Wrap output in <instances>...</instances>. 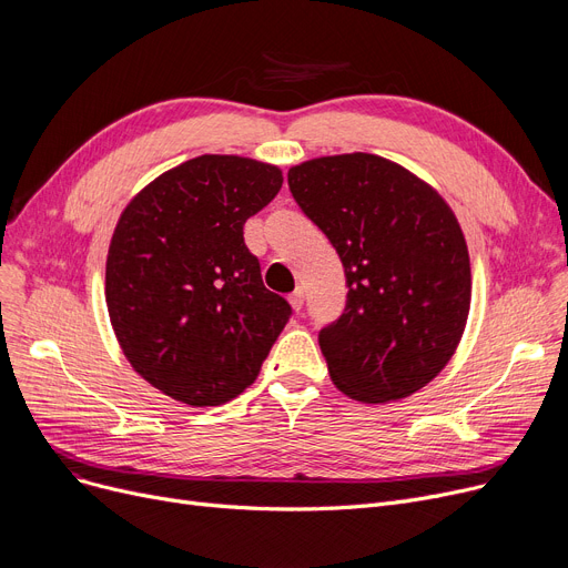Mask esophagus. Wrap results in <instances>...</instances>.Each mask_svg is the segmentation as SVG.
I'll use <instances>...</instances> for the list:
<instances>
[{"mask_svg":"<svg viewBox=\"0 0 568 568\" xmlns=\"http://www.w3.org/2000/svg\"><path fill=\"white\" fill-rule=\"evenodd\" d=\"M290 304L294 311H302L304 308V287H296L292 294H290Z\"/></svg>","mask_w":568,"mask_h":568,"instance_id":"34e87169","label":"esophagus"}]
</instances>
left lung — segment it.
Here are the masks:
<instances>
[{"mask_svg": "<svg viewBox=\"0 0 568 568\" xmlns=\"http://www.w3.org/2000/svg\"><path fill=\"white\" fill-rule=\"evenodd\" d=\"M287 186L345 266V313L317 336L334 384L364 403L419 392L452 359L469 313L454 212L405 168L362 152L296 165Z\"/></svg>", "mask_w": 568, "mask_h": 568, "instance_id": "1", "label": "left lung"}]
</instances>
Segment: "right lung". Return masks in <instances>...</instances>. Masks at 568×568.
I'll return each instance as SVG.
<instances>
[{
	"label": "right lung",
	"instance_id": "1",
	"mask_svg": "<svg viewBox=\"0 0 568 568\" xmlns=\"http://www.w3.org/2000/svg\"><path fill=\"white\" fill-rule=\"evenodd\" d=\"M281 186L274 165L204 154L154 179L114 227L112 329L131 366L174 400L206 407L242 394L292 317L244 242V223Z\"/></svg>",
	"mask_w": 568,
	"mask_h": 568
}]
</instances>
